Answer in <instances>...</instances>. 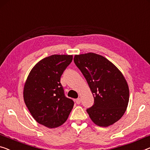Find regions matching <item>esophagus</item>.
<instances>
[{"label":"esophagus","mask_w":150,"mask_h":150,"mask_svg":"<svg viewBox=\"0 0 150 150\" xmlns=\"http://www.w3.org/2000/svg\"><path fill=\"white\" fill-rule=\"evenodd\" d=\"M75 102L77 104H79L80 103H81V98H77V99H76Z\"/></svg>","instance_id":"esophagus-1"}]
</instances>
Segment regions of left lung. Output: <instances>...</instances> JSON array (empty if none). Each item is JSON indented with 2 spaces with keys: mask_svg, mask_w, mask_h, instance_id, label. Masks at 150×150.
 Masks as SVG:
<instances>
[{
  "mask_svg": "<svg viewBox=\"0 0 150 150\" xmlns=\"http://www.w3.org/2000/svg\"><path fill=\"white\" fill-rule=\"evenodd\" d=\"M75 64L86 78L94 98L87 110L93 122L107 127L120 119L129 100L128 83L112 62L103 56L89 52L76 54Z\"/></svg>",
  "mask_w": 150,
  "mask_h": 150,
  "instance_id": "8db88e82",
  "label": "left lung"
}]
</instances>
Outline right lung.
I'll return each instance as SVG.
<instances>
[{"mask_svg": "<svg viewBox=\"0 0 150 150\" xmlns=\"http://www.w3.org/2000/svg\"><path fill=\"white\" fill-rule=\"evenodd\" d=\"M73 55L53 54L42 59L29 73L23 88V100L33 118L48 128L66 122L74 106L65 97L61 77Z\"/></svg>", "mask_w": 150, "mask_h": 150, "instance_id": "1", "label": "right lung"}]
</instances>
